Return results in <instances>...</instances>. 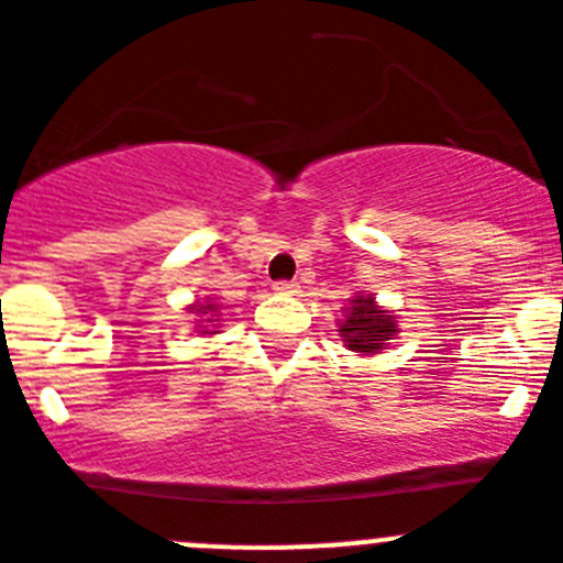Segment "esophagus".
Wrapping results in <instances>:
<instances>
[{
  "label": "esophagus",
  "instance_id": "1",
  "mask_svg": "<svg viewBox=\"0 0 563 563\" xmlns=\"http://www.w3.org/2000/svg\"><path fill=\"white\" fill-rule=\"evenodd\" d=\"M275 294H286V297H297L299 294V286L294 280H280V283H275Z\"/></svg>",
  "mask_w": 563,
  "mask_h": 563
}]
</instances>
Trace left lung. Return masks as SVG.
Here are the masks:
<instances>
[{
	"instance_id": "8db88e82",
	"label": "left lung",
	"mask_w": 563,
	"mask_h": 563,
	"mask_svg": "<svg viewBox=\"0 0 563 563\" xmlns=\"http://www.w3.org/2000/svg\"><path fill=\"white\" fill-rule=\"evenodd\" d=\"M335 324L343 346L349 352L365 354V357L385 352L393 338L401 332L398 330V316L393 310L382 308L374 294L363 291H357L349 299Z\"/></svg>"
}]
</instances>
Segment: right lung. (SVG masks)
Returning <instances> with one entry per match:
<instances>
[{"mask_svg": "<svg viewBox=\"0 0 563 563\" xmlns=\"http://www.w3.org/2000/svg\"><path fill=\"white\" fill-rule=\"evenodd\" d=\"M220 308L222 305L214 302V297L203 299V302H200V299H195V302L189 305L187 313L195 316V321H198V324H195V330H198L200 335H217V332H220V316H222Z\"/></svg>", "mask_w": 563, "mask_h": 563, "instance_id": "right-lung-1", "label": "right lung"}]
</instances>
